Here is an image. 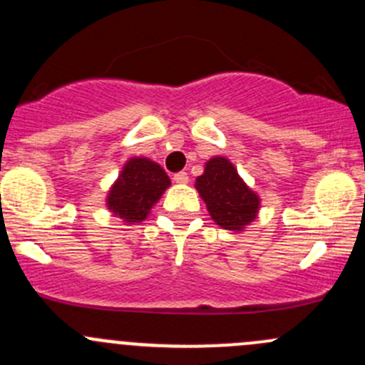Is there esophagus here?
Listing matches in <instances>:
<instances>
[{"label": "esophagus", "mask_w": 365, "mask_h": 365, "mask_svg": "<svg viewBox=\"0 0 365 365\" xmlns=\"http://www.w3.org/2000/svg\"><path fill=\"white\" fill-rule=\"evenodd\" d=\"M173 180H175L176 183H180V185H183V183H187V182H189V175H187L185 171L175 173V176H173Z\"/></svg>", "instance_id": "esophagus-1"}]
</instances>
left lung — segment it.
Returning <instances> with one entry per match:
<instances>
[{
  "mask_svg": "<svg viewBox=\"0 0 365 365\" xmlns=\"http://www.w3.org/2000/svg\"><path fill=\"white\" fill-rule=\"evenodd\" d=\"M196 189L212 219L224 230L240 231L256 217L259 200L224 157L208 160L205 173L196 180Z\"/></svg>",
  "mask_w": 365,
  "mask_h": 365,
  "instance_id": "1",
  "label": "left lung"
}]
</instances>
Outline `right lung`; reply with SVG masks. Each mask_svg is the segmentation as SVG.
Instances as JSON below:
<instances>
[{
    "label": "right lung",
    "mask_w": 365,
    "mask_h": 365,
    "mask_svg": "<svg viewBox=\"0 0 365 365\" xmlns=\"http://www.w3.org/2000/svg\"><path fill=\"white\" fill-rule=\"evenodd\" d=\"M169 183L159 164L148 159L128 160L109 192V210L127 222H141Z\"/></svg>",
    "instance_id": "right-lung-1"
}]
</instances>
